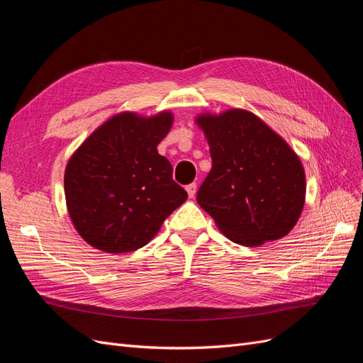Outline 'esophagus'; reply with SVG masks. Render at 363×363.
I'll list each match as a JSON object with an SVG mask.
<instances>
[{
	"mask_svg": "<svg viewBox=\"0 0 363 363\" xmlns=\"http://www.w3.org/2000/svg\"><path fill=\"white\" fill-rule=\"evenodd\" d=\"M186 192H188L189 199H194L195 194H196V183H191V184L186 186Z\"/></svg>",
	"mask_w": 363,
	"mask_h": 363,
	"instance_id": "34e87169",
	"label": "esophagus"
}]
</instances>
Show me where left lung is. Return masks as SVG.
I'll use <instances>...</instances> for the list:
<instances>
[{"label": "left lung", "instance_id": "obj_1", "mask_svg": "<svg viewBox=\"0 0 363 363\" xmlns=\"http://www.w3.org/2000/svg\"><path fill=\"white\" fill-rule=\"evenodd\" d=\"M212 169L196 194L232 242L259 247L286 236L304 207L306 174L280 135L244 108L200 113Z\"/></svg>", "mask_w": 363, "mask_h": 363}]
</instances>
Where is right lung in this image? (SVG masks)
Listing matches in <instances>:
<instances>
[{
	"instance_id": "right-lung-1",
	"label": "right lung",
	"mask_w": 363,
	"mask_h": 363,
	"mask_svg": "<svg viewBox=\"0 0 363 363\" xmlns=\"http://www.w3.org/2000/svg\"><path fill=\"white\" fill-rule=\"evenodd\" d=\"M172 121L169 111L121 112L74 151L65 169V199L75 230L94 248L112 255L142 248L188 199L157 151Z\"/></svg>"
}]
</instances>
